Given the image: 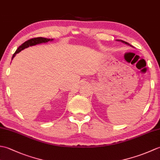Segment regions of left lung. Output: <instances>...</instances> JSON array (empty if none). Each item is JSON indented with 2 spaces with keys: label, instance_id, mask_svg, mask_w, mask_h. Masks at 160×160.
Here are the masks:
<instances>
[{
  "label": "left lung",
  "instance_id": "1",
  "mask_svg": "<svg viewBox=\"0 0 160 160\" xmlns=\"http://www.w3.org/2000/svg\"><path fill=\"white\" fill-rule=\"evenodd\" d=\"M118 40V41H120V42H123V43H124V44H127V45H129V44H128V42H127L124 41V40Z\"/></svg>",
  "mask_w": 160,
  "mask_h": 160
}]
</instances>
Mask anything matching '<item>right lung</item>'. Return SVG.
I'll use <instances>...</instances> for the list:
<instances>
[{
	"mask_svg": "<svg viewBox=\"0 0 160 160\" xmlns=\"http://www.w3.org/2000/svg\"><path fill=\"white\" fill-rule=\"evenodd\" d=\"M52 40H53V39H48V38H42V37H38V38H32L30 40H28V41H26L24 43H22V45H20L18 49H17V50L16 51V52L13 53L12 59H13V58H14V56H16V53H18L20 52H21V51L23 50L24 49L28 48V47H29L30 46H33V45H38V44L52 41Z\"/></svg>",
	"mask_w": 160,
	"mask_h": 160,
	"instance_id": "right-lung-1",
	"label": "right lung"
}]
</instances>
